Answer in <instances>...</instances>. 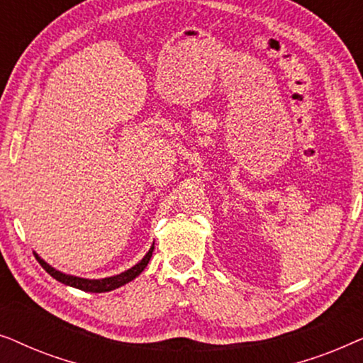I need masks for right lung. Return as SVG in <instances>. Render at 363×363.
Listing matches in <instances>:
<instances>
[{"instance_id":"1","label":"right lung","mask_w":363,"mask_h":363,"mask_svg":"<svg viewBox=\"0 0 363 363\" xmlns=\"http://www.w3.org/2000/svg\"><path fill=\"white\" fill-rule=\"evenodd\" d=\"M152 252H153V245H152L150 250H148L147 255L142 257V261L137 262V264L130 267V269H127L125 272H121V274H117V276L104 277V279H84V277L64 274V272L54 269L52 266H49L46 261L41 259V257L36 255V252H34V256H36L39 264H41L44 269H46L48 274H51L54 279L62 282V284L76 287V289H81V291H86V292H108V291L117 289V287H121L123 284H127V282L135 279V277L147 267L148 261H150V257H152Z\"/></svg>"}]
</instances>
